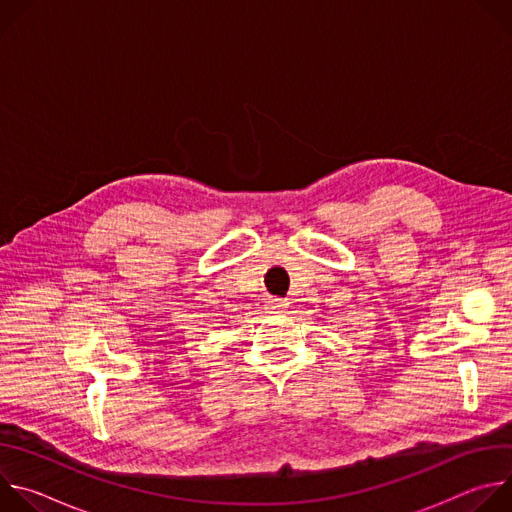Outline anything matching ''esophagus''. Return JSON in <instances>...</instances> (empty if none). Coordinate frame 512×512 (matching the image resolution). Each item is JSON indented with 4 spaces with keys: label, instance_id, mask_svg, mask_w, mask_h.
<instances>
[{
    "label": "esophagus",
    "instance_id": "1",
    "mask_svg": "<svg viewBox=\"0 0 512 512\" xmlns=\"http://www.w3.org/2000/svg\"><path fill=\"white\" fill-rule=\"evenodd\" d=\"M283 308H287V300H281V298H273L267 302V310H271L273 314L275 312H283Z\"/></svg>",
    "mask_w": 512,
    "mask_h": 512
}]
</instances>
